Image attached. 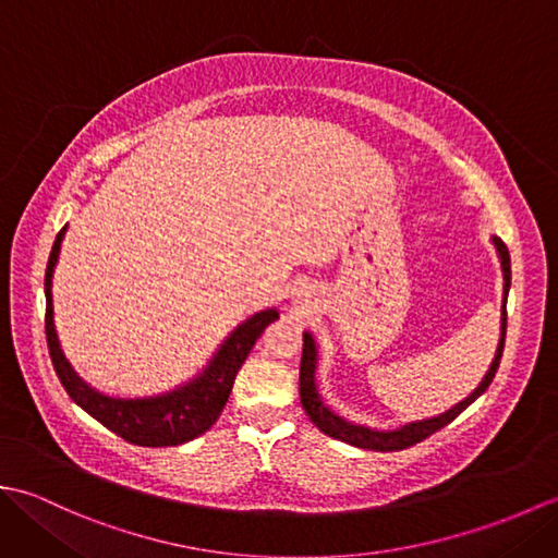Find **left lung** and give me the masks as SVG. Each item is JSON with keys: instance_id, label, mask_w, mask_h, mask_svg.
Instances as JSON below:
<instances>
[{"instance_id": "obj_1", "label": "left lung", "mask_w": 558, "mask_h": 558, "mask_svg": "<svg viewBox=\"0 0 558 558\" xmlns=\"http://www.w3.org/2000/svg\"><path fill=\"white\" fill-rule=\"evenodd\" d=\"M492 244L496 246V254H499L501 270H504L501 338H499V345H496V354H494V360L489 364V372L484 374L480 386L472 390L468 398H462L460 402H456L453 408L441 412V414H436V417L408 422V424L398 426V429H372V426L348 422L345 417H340V414L330 410L324 402L322 393H318V386H316L318 348H316L314 336L310 333V330H306L304 348H302V364H300V398H302V408L306 412V417H310L324 434L338 438V441H345L350 446L366 448V450H402L408 446L420 444L422 438L432 436L434 432L444 429V426L453 422L462 410L472 405V402H475L484 393V390L489 388L496 369H499V362H501V354H504V342H506V300H508V290H511V256H508V248L499 240V236H492Z\"/></svg>"}]
</instances>
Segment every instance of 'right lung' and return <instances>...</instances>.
<instances>
[{
    "label": "right lung",
    "mask_w": 558,
    "mask_h": 558,
    "mask_svg": "<svg viewBox=\"0 0 558 558\" xmlns=\"http://www.w3.org/2000/svg\"><path fill=\"white\" fill-rule=\"evenodd\" d=\"M66 225L59 230L52 244L50 258L45 270V336L47 350L54 364V372L62 381L69 398L78 408L86 410L93 420H98L110 432L122 436L124 441L136 446H180L192 438L208 432L225 402L230 398L234 376L264 333L266 326L278 318V310H264L236 326L232 333L222 340V345L208 360L204 372H198L186 384L177 386L168 393L148 396V398H114L105 396L100 390L88 386L74 372V366L64 357L54 330V310H52V276L59 260Z\"/></svg>",
    "instance_id": "1"
}]
</instances>
